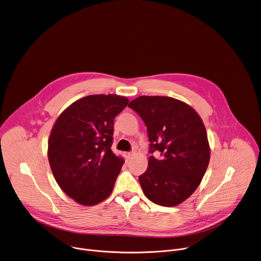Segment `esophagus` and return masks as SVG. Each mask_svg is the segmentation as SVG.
<instances>
[{"mask_svg": "<svg viewBox=\"0 0 261 261\" xmlns=\"http://www.w3.org/2000/svg\"><path fill=\"white\" fill-rule=\"evenodd\" d=\"M124 156H125L126 161L129 162L132 159V156H133V152H124Z\"/></svg>", "mask_w": 261, "mask_h": 261, "instance_id": "1", "label": "esophagus"}]
</instances>
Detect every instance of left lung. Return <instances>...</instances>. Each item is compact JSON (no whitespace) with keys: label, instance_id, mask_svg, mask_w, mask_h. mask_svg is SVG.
I'll list each match as a JSON object with an SVG mask.
<instances>
[{"label":"left lung","instance_id":"left-lung-1","mask_svg":"<svg viewBox=\"0 0 261 261\" xmlns=\"http://www.w3.org/2000/svg\"><path fill=\"white\" fill-rule=\"evenodd\" d=\"M128 107L144 122L150 142L148 167L139 176L143 193L162 206L182 203L199 186L210 163L200 116L189 105L169 96L141 95Z\"/></svg>","mask_w":261,"mask_h":261}]
</instances>
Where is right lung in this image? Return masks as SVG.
Segmentation results:
<instances>
[{
    "mask_svg": "<svg viewBox=\"0 0 261 261\" xmlns=\"http://www.w3.org/2000/svg\"><path fill=\"white\" fill-rule=\"evenodd\" d=\"M128 102L117 94L88 95L69 106L54 124L47 148L53 175L81 205H95L113 191L124 164L111 149L114 120Z\"/></svg>",
    "mask_w": 261,
    "mask_h": 261,
    "instance_id": "add662e5",
    "label": "right lung"
}]
</instances>
